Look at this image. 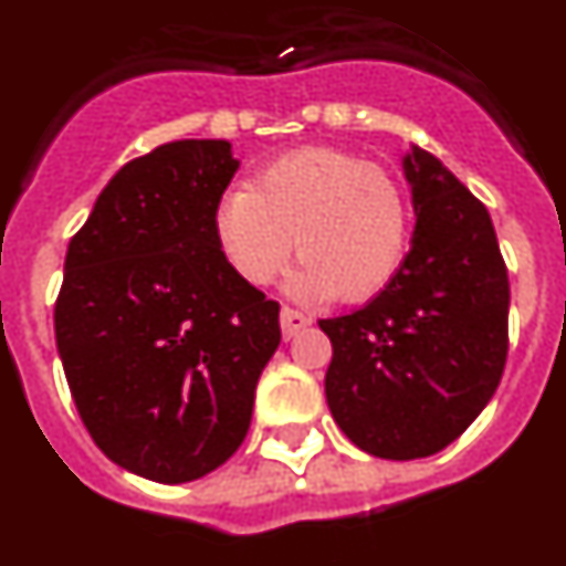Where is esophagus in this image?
<instances>
[{
  "instance_id": "1",
  "label": "esophagus",
  "mask_w": 566,
  "mask_h": 566,
  "mask_svg": "<svg viewBox=\"0 0 566 566\" xmlns=\"http://www.w3.org/2000/svg\"><path fill=\"white\" fill-rule=\"evenodd\" d=\"M279 322H282L284 339H293L298 331H305V327L311 325V316L293 311V307H282V316H279Z\"/></svg>"
}]
</instances>
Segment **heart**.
Segmentation results:
<instances>
[{"label":"heart","mask_w":566,"mask_h":566,"mask_svg":"<svg viewBox=\"0 0 566 566\" xmlns=\"http://www.w3.org/2000/svg\"><path fill=\"white\" fill-rule=\"evenodd\" d=\"M406 189L388 169L348 151L298 149L264 166L250 189H230L216 210V241L253 287L282 273L293 296L359 305L400 273L408 250Z\"/></svg>","instance_id":"heart-1"}]
</instances>
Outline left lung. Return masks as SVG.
Masks as SVG:
<instances>
[{
    "instance_id": "obj_1",
    "label": "left lung",
    "mask_w": 566,
    "mask_h": 566,
    "mask_svg": "<svg viewBox=\"0 0 566 566\" xmlns=\"http://www.w3.org/2000/svg\"><path fill=\"white\" fill-rule=\"evenodd\" d=\"M402 172L417 224L400 273L365 307L319 322L334 345L327 408L350 443L386 460L458 440L510 348V275L486 207L420 146Z\"/></svg>"
}]
</instances>
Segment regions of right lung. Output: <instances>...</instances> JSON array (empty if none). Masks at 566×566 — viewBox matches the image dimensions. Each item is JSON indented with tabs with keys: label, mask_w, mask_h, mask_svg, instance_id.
<instances>
[{
	"label": "right lung",
	"mask_w": 566,
	"mask_h": 566,
	"mask_svg": "<svg viewBox=\"0 0 566 566\" xmlns=\"http://www.w3.org/2000/svg\"><path fill=\"white\" fill-rule=\"evenodd\" d=\"M239 160L227 140H172L135 158L71 239L54 307L71 397L99 452L158 483L235 454L275 354L279 302L216 241Z\"/></svg>",
	"instance_id": "obj_1"
}]
</instances>
